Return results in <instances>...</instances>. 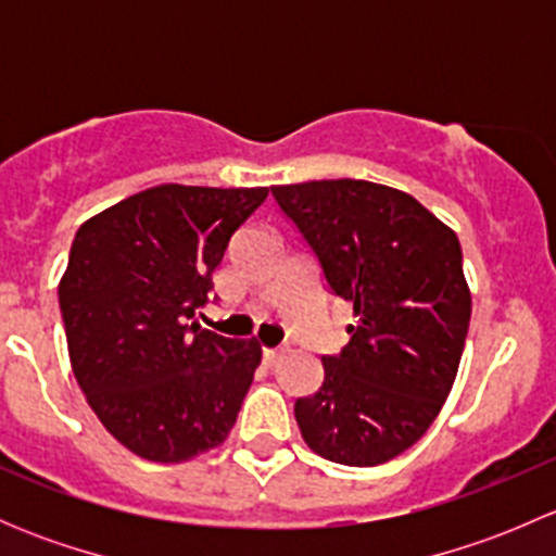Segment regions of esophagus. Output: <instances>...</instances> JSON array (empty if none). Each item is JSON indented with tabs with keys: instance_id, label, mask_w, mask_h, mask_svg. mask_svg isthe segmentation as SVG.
Returning a JSON list of instances; mask_svg holds the SVG:
<instances>
[{
	"instance_id": "esophagus-1",
	"label": "esophagus",
	"mask_w": 556,
	"mask_h": 556,
	"mask_svg": "<svg viewBox=\"0 0 556 556\" xmlns=\"http://www.w3.org/2000/svg\"><path fill=\"white\" fill-rule=\"evenodd\" d=\"M279 357H282V350H263V361H266L268 366H274Z\"/></svg>"
}]
</instances>
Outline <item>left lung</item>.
<instances>
[{"label": "left lung", "instance_id": "1", "mask_svg": "<svg viewBox=\"0 0 556 556\" xmlns=\"http://www.w3.org/2000/svg\"><path fill=\"white\" fill-rule=\"evenodd\" d=\"M355 325L323 387L295 401L306 446L371 468L417 444L450 397L470 323L457 233L414 195L368 179L274 185Z\"/></svg>", "mask_w": 556, "mask_h": 556}]
</instances>
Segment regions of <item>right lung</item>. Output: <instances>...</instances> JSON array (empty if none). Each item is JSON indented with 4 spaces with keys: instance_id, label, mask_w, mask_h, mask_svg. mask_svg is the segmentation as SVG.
<instances>
[{
    "instance_id": "1",
    "label": "right lung",
    "mask_w": 556,
    "mask_h": 556,
    "mask_svg": "<svg viewBox=\"0 0 556 556\" xmlns=\"http://www.w3.org/2000/svg\"><path fill=\"white\" fill-rule=\"evenodd\" d=\"M268 188L155 185L88 217L59 282L72 374L106 433L153 463L228 439L261 344L188 323Z\"/></svg>"
}]
</instances>
